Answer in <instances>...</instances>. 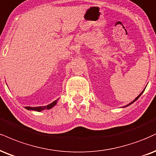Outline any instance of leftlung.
I'll list each match as a JSON object with an SVG mask.
<instances>
[{
	"label": "left lung",
	"mask_w": 156,
	"mask_h": 156,
	"mask_svg": "<svg viewBox=\"0 0 156 156\" xmlns=\"http://www.w3.org/2000/svg\"><path fill=\"white\" fill-rule=\"evenodd\" d=\"M144 89L143 90V91H142V92H141V93H140V94H139V95H138V96H137V97H136V98H135V99H134V100H133V101H132V102H130V103H129V104H128V105H126V106H123V108H126V107H128V106H129V105H132V104H133V103H134V102H135V101H136V100H137V99H139V97H140V96H141V95H142V93H143V91H144Z\"/></svg>",
	"instance_id": "1"
}]
</instances>
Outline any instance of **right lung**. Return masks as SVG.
Instances as JSON below:
<instances>
[{"label":"right lung","mask_w":156,"mask_h":156,"mask_svg":"<svg viewBox=\"0 0 156 156\" xmlns=\"http://www.w3.org/2000/svg\"><path fill=\"white\" fill-rule=\"evenodd\" d=\"M58 100H59V99H56V100L54 101L53 102H51V104L47 105H46V106H39V107H29V106H27V107H24V108L27 109V110H34V111L41 112V111H42V110H49V109L52 108L53 107H54L56 105H57Z\"/></svg>","instance_id":"add662e5"}]
</instances>
